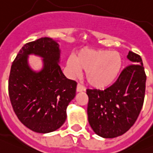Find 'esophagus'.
Wrapping results in <instances>:
<instances>
[{"label":"esophagus","instance_id":"esophagus-1","mask_svg":"<svg viewBox=\"0 0 153 153\" xmlns=\"http://www.w3.org/2000/svg\"><path fill=\"white\" fill-rule=\"evenodd\" d=\"M76 91L77 92L85 91V88H84V86H82L80 84H78L77 87H76Z\"/></svg>","mask_w":153,"mask_h":153}]
</instances>
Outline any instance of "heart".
<instances>
[{
    "instance_id": "heart-1",
    "label": "heart",
    "mask_w": 153,
    "mask_h": 153,
    "mask_svg": "<svg viewBox=\"0 0 153 153\" xmlns=\"http://www.w3.org/2000/svg\"><path fill=\"white\" fill-rule=\"evenodd\" d=\"M122 64L120 53L92 48L80 49L76 56H69L66 62L72 75L77 76L82 69L86 70V80L95 88H107L113 84L119 75Z\"/></svg>"
}]
</instances>
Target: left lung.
<instances>
[{
  "label": "left lung",
  "instance_id": "1",
  "mask_svg": "<svg viewBox=\"0 0 153 153\" xmlns=\"http://www.w3.org/2000/svg\"><path fill=\"white\" fill-rule=\"evenodd\" d=\"M131 62L113 85L104 91L87 90L89 124L96 134L113 138L135 123L143 105L146 75L141 56L129 51Z\"/></svg>",
  "mask_w": 153,
  "mask_h": 153
}]
</instances>
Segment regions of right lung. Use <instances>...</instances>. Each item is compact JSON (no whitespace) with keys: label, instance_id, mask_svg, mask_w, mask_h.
Wrapping results in <instances>:
<instances>
[{"label":"right lung","instance_id":"add662e5","mask_svg":"<svg viewBox=\"0 0 153 153\" xmlns=\"http://www.w3.org/2000/svg\"><path fill=\"white\" fill-rule=\"evenodd\" d=\"M59 43L42 37L27 43L11 65L8 93L11 105L21 123L34 132L50 133L66 120V108L76 96V82L67 79L60 65ZM42 57L43 67L34 71L28 55Z\"/></svg>","mask_w":153,"mask_h":153}]
</instances>
